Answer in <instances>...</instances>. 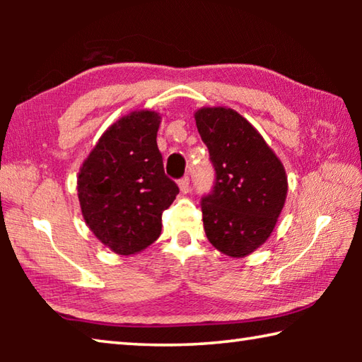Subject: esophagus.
<instances>
[{
    "label": "esophagus",
    "instance_id": "esophagus-1",
    "mask_svg": "<svg viewBox=\"0 0 362 362\" xmlns=\"http://www.w3.org/2000/svg\"><path fill=\"white\" fill-rule=\"evenodd\" d=\"M179 188H180V192L183 194H187L189 192V179H188V177H183V179L179 180Z\"/></svg>",
    "mask_w": 362,
    "mask_h": 362
}]
</instances>
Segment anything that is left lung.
<instances>
[{
    "instance_id": "obj_1",
    "label": "left lung",
    "mask_w": 362,
    "mask_h": 362,
    "mask_svg": "<svg viewBox=\"0 0 362 362\" xmlns=\"http://www.w3.org/2000/svg\"><path fill=\"white\" fill-rule=\"evenodd\" d=\"M216 168V187L201 203L204 231L218 252L252 254L276 226L287 196L284 164L250 122L228 107L194 112Z\"/></svg>"
}]
</instances>
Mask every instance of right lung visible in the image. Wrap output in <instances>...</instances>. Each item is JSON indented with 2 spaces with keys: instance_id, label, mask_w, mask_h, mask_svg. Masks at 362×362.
Returning <instances> with one entry per match:
<instances>
[{
  "instance_id": "1",
  "label": "right lung",
  "mask_w": 362,
  "mask_h": 362,
  "mask_svg": "<svg viewBox=\"0 0 362 362\" xmlns=\"http://www.w3.org/2000/svg\"><path fill=\"white\" fill-rule=\"evenodd\" d=\"M161 115L136 110L102 134L78 173L86 225L118 255L142 252L161 235L163 212L179 194L164 174L156 136Z\"/></svg>"
}]
</instances>
